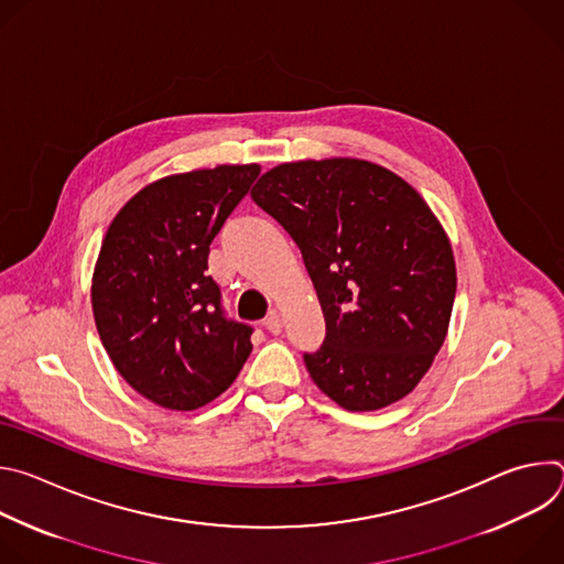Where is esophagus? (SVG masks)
<instances>
[{"mask_svg":"<svg viewBox=\"0 0 564 564\" xmlns=\"http://www.w3.org/2000/svg\"><path fill=\"white\" fill-rule=\"evenodd\" d=\"M263 328H265L268 333H272V335H279V333H281V328H283V324H281V316H279L276 312H270V314L265 316V321H263Z\"/></svg>","mask_w":564,"mask_h":564,"instance_id":"1","label":"esophagus"}]
</instances>
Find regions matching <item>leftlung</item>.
Returning <instances> with one entry per match:
<instances>
[{
	"label": "left lung",
	"instance_id": "8db88e82",
	"mask_svg": "<svg viewBox=\"0 0 564 564\" xmlns=\"http://www.w3.org/2000/svg\"><path fill=\"white\" fill-rule=\"evenodd\" d=\"M254 203L294 238L326 316V339L303 361L346 411L406 397L440 352L457 274L448 236L397 174L357 158L285 163Z\"/></svg>",
	"mask_w": 564,
	"mask_h": 564
}]
</instances>
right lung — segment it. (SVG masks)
<instances>
[{
	"label": "right lung",
	"mask_w": 564,
	"mask_h": 564,
	"mask_svg": "<svg viewBox=\"0 0 564 564\" xmlns=\"http://www.w3.org/2000/svg\"><path fill=\"white\" fill-rule=\"evenodd\" d=\"M259 174L218 165L160 178L107 229L91 285L96 326L116 370L158 406L209 404L252 352L254 328L225 316L207 257Z\"/></svg>",
	"instance_id": "right-lung-1"
}]
</instances>
